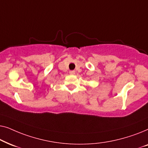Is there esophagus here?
<instances>
[{"label": "esophagus", "mask_w": 148, "mask_h": 148, "mask_svg": "<svg viewBox=\"0 0 148 148\" xmlns=\"http://www.w3.org/2000/svg\"><path fill=\"white\" fill-rule=\"evenodd\" d=\"M69 74L70 75H75V71H70Z\"/></svg>", "instance_id": "1"}]
</instances>
